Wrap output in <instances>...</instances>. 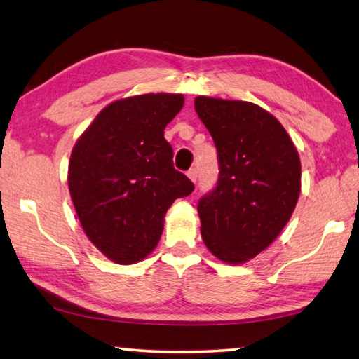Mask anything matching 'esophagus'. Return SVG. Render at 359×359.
<instances>
[{
    "label": "esophagus",
    "mask_w": 359,
    "mask_h": 359,
    "mask_svg": "<svg viewBox=\"0 0 359 359\" xmlns=\"http://www.w3.org/2000/svg\"><path fill=\"white\" fill-rule=\"evenodd\" d=\"M187 176H189V180L192 181V183H196V181H197V168H191L189 170V172H187Z\"/></svg>",
    "instance_id": "obj_1"
}]
</instances>
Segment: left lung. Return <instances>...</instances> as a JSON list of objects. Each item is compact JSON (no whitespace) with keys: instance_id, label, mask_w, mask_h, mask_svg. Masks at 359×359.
<instances>
[{"instance_id":"1","label":"left lung","mask_w":359,"mask_h":359,"mask_svg":"<svg viewBox=\"0 0 359 359\" xmlns=\"http://www.w3.org/2000/svg\"><path fill=\"white\" fill-rule=\"evenodd\" d=\"M194 105L219 157L216 189L197 206L200 231L212 255L241 265L290 221L301 192L298 149L278 118L252 102L197 96Z\"/></svg>"}]
</instances>
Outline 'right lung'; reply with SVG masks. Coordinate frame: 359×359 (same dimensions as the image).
Wrapping results in <instances>:
<instances>
[{
	"label": "right lung",
	"mask_w": 359,
	"mask_h": 359,
	"mask_svg": "<svg viewBox=\"0 0 359 359\" xmlns=\"http://www.w3.org/2000/svg\"><path fill=\"white\" fill-rule=\"evenodd\" d=\"M183 105V94L170 93L118 99L74 144L67 184L75 212L90 241L118 265L147 259L167 210L194 191L163 138Z\"/></svg>",
	"instance_id": "1"
}]
</instances>
